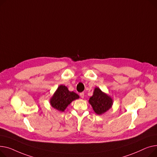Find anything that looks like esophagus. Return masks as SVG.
Returning <instances> with one entry per match:
<instances>
[{
    "label": "esophagus",
    "instance_id": "1",
    "mask_svg": "<svg viewBox=\"0 0 157 157\" xmlns=\"http://www.w3.org/2000/svg\"><path fill=\"white\" fill-rule=\"evenodd\" d=\"M80 98H84V93H80Z\"/></svg>",
    "mask_w": 157,
    "mask_h": 157
}]
</instances>
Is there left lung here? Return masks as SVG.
Returning <instances> with one entry per match:
<instances>
[{
    "instance_id": "8db88e82",
    "label": "left lung",
    "mask_w": 157,
    "mask_h": 157,
    "mask_svg": "<svg viewBox=\"0 0 157 157\" xmlns=\"http://www.w3.org/2000/svg\"><path fill=\"white\" fill-rule=\"evenodd\" d=\"M89 102L98 115L105 113L113 104L112 98L103 93L98 87L95 88L93 96L90 98Z\"/></svg>"
}]
</instances>
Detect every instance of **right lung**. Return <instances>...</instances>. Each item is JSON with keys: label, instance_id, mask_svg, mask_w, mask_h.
Wrapping results in <instances>:
<instances>
[{"label": "right lung", "instance_id": "add662e5", "mask_svg": "<svg viewBox=\"0 0 157 157\" xmlns=\"http://www.w3.org/2000/svg\"><path fill=\"white\" fill-rule=\"evenodd\" d=\"M78 98L79 96L77 94L69 91L66 86L61 85L51 98L50 103L54 108L64 112L68 105Z\"/></svg>", "mask_w": 157, "mask_h": 157}]
</instances>
